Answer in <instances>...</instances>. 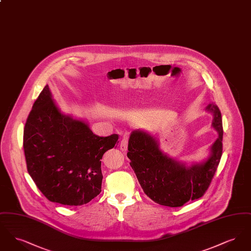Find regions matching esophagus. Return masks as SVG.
<instances>
[{
	"label": "esophagus",
	"mask_w": 251,
	"mask_h": 251,
	"mask_svg": "<svg viewBox=\"0 0 251 251\" xmlns=\"http://www.w3.org/2000/svg\"><path fill=\"white\" fill-rule=\"evenodd\" d=\"M128 141H129V134L125 133L121 142H120V150L122 151H126L128 149Z\"/></svg>",
	"instance_id": "obj_1"
}]
</instances>
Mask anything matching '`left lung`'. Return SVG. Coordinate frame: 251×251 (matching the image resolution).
<instances>
[{
    "label": "left lung",
    "mask_w": 251,
    "mask_h": 251,
    "mask_svg": "<svg viewBox=\"0 0 251 251\" xmlns=\"http://www.w3.org/2000/svg\"><path fill=\"white\" fill-rule=\"evenodd\" d=\"M206 110L214 115L212 126L218 137L211 147L209 158L189 167L164 153L155 137L147 131H131L127 156L144 193L154 202L180 207L207 191L222 155L223 127L217 105L211 103Z\"/></svg>",
    "instance_id": "obj_1"
}]
</instances>
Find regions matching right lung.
<instances>
[{
  "label": "right lung",
  "instance_id": "add662e5",
  "mask_svg": "<svg viewBox=\"0 0 251 251\" xmlns=\"http://www.w3.org/2000/svg\"><path fill=\"white\" fill-rule=\"evenodd\" d=\"M118 143L119 134L98 136L84 120L61 113L48 84L24 127L28 173L50 201L63 205L86 204L101 192L100 160Z\"/></svg>",
  "mask_w": 251,
  "mask_h": 251
}]
</instances>
